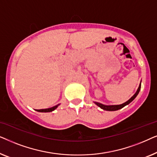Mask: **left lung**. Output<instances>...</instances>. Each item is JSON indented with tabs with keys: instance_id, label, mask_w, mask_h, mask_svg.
<instances>
[{
	"instance_id": "left-lung-1",
	"label": "left lung",
	"mask_w": 157,
	"mask_h": 157,
	"mask_svg": "<svg viewBox=\"0 0 157 157\" xmlns=\"http://www.w3.org/2000/svg\"><path fill=\"white\" fill-rule=\"evenodd\" d=\"M141 81L140 82V84L139 86V88L138 89H137V91H136V93H135L134 95H133L132 97H131L129 99H128L127 101H126L125 103H124V104H119V105H105V104H101V103H98V102H96V101H94V104L96 105H97L98 107H100L101 109H102L103 110H105V111H117L119 110V109H121L124 107L126 105L129 104L136 97L137 95H138L139 91H140V89H141Z\"/></svg>"
}]
</instances>
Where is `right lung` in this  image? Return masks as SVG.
I'll return each mask as SVG.
<instances>
[{
	"label": "right lung",
	"instance_id": "right-lung-1",
	"mask_svg": "<svg viewBox=\"0 0 157 157\" xmlns=\"http://www.w3.org/2000/svg\"><path fill=\"white\" fill-rule=\"evenodd\" d=\"M60 105V104H58V105H56V106H53V107H51V108H48V109H36V111H38V112H51V111H54L57 108L58 106H59Z\"/></svg>",
	"mask_w": 157,
	"mask_h": 157
}]
</instances>
